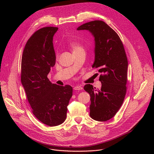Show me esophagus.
Here are the masks:
<instances>
[{
  "label": "esophagus",
  "instance_id": "obj_1",
  "mask_svg": "<svg viewBox=\"0 0 154 154\" xmlns=\"http://www.w3.org/2000/svg\"><path fill=\"white\" fill-rule=\"evenodd\" d=\"M83 89V87H82L81 86H79V85H78V86H74V90H82Z\"/></svg>",
  "mask_w": 154,
  "mask_h": 154
}]
</instances>
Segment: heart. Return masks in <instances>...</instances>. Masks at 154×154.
I'll return each mask as SVG.
<instances>
[{
    "label": "heart",
    "instance_id": "heart-1",
    "mask_svg": "<svg viewBox=\"0 0 154 154\" xmlns=\"http://www.w3.org/2000/svg\"><path fill=\"white\" fill-rule=\"evenodd\" d=\"M69 45H70L71 48L72 49L73 52L79 51V50H82V49H83V48H82V46H81L79 42H77V41L71 42L70 43Z\"/></svg>",
    "mask_w": 154,
    "mask_h": 154
}]
</instances>
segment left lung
Here are the masks:
<instances>
[{"label":"left lung","instance_id":"obj_1","mask_svg":"<svg viewBox=\"0 0 154 154\" xmlns=\"http://www.w3.org/2000/svg\"><path fill=\"white\" fill-rule=\"evenodd\" d=\"M77 30L89 31L94 38V61L92 68L101 73L100 90L90 84L84 90L90 95L91 118L97 121L112 118L121 106L126 94L128 61L118 35L102 20L79 26Z\"/></svg>","mask_w":154,"mask_h":154}]
</instances>
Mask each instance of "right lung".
Returning <instances> with one entry per match:
<instances>
[{"label":"right lung","instance_id":"obj_1","mask_svg":"<svg viewBox=\"0 0 154 154\" xmlns=\"http://www.w3.org/2000/svg\"><path fill=\"white\" fill-rule=\"evenodd\" d=\"M58 29L46 27L35 32L26 43L21 61V83L32 113L50 127L65 121L72 96V86L52 83L48 78L55 64L53 36Z\"/></svg>","mask_w":154,"mask_h":154}]
</instances>
